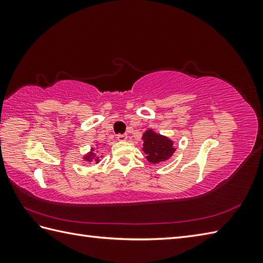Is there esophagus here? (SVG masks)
I'll list each match as a JSON object with an SVG mask.
<instances>
[{
    "instance_id": "34e87169",
    "label": "esophagus",
    "mask_w": 263,
    "mask_h": 263,
    "mask_svg": "<svg viewBox=\"0 0 263 263\" xmlns=\"http://www.w3.org/2000/svg\"><path fill=\"white\" fill-rule=\"evenodd\" d=\"M116 138H117V140H120V141H125L127 139V135H119Z\"/></svg>"
}]
</instances>
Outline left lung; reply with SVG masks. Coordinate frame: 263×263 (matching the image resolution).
Returning a JSON list of instances; mask_svg holds the SVG:
<instances>
[{"mask_svg": "<svg viewBox=\"0 0 263 263\" xmlns=\"http://www.w3.org/2000/svg\"><path fill=\"white\" fill-rule=\"evenodd\" d=\"M142 139H144L142 150L147 154V159L150 163L158 164L160 161L168 159L175 152L170 139L157 135L153 130H148Z\"/></svg>", "mask_w": 263, "mask_h": 263, "instance_id": "left-lung-1", "label": "left lung"}]
</instances>
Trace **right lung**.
Returning a JSON list of instances; mask_svg holds the SVG:
<instances>
[{
  "mask_svg": "<svg viewBox=\"0 0 263 263\" xmlns=\"http://www.w3.org/2000/svg\"><path fill=\"white\" fill-rule=\"evenodd\" d=\"M93 157V154L92 153H90V155H89V156H86V160H91V158Z\"/></svg>",
  "mask_w": 263,
  "mask_h": 263,
  "instance_id": "add662e5",
  "label": "right lung"
}]
</instances>
